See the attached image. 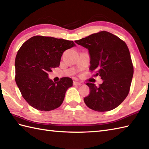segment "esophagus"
<instances>
[{"instance_id": "34e87169", "label": "esophagus", "mask_w": 149, "mask_h": 149, "mask_svg": "<svg viewBox=\"0 0 149 149\" xmlns=\"http://www.w3.org/2000/svg\"><path fill=\"white\" fill-rule=\"evenodd\" d=\"M74 85H81L82 83H79V82H77V81H74Z\"/></svg>"}]
</instances>
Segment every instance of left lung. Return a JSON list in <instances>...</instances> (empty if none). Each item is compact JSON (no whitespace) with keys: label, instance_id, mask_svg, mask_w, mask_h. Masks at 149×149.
Segmentation results:
<instances>
[{"label":"left lung","instance_id":"1","mask_svg":"<svg viewBox=\"0 0 149 149\" xmlns=\"http://www.w3.org/2000/svg\"><path fill=\"white\" fill-rule=\"evenodd\" d=\"M75 43L88 50L90 70L95 72L103 83L99 86L91 83L86 85L90 93L84 99L89 108L97 111H108L118 107L127 96L133 76V66L126 43L118 36L100 31Z\"/></svg>","mask_w":149,"mask_h":149}]
</instances>
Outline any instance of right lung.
Segmentation results:
<instances>
[{"label":"right lung","instance_id":"right-lung-1","mask_svg":"<svg viewBox=\"0 0 149 149\" xmlns=\"http://www.w3.org/2000/svg\"><path fill=\"white\" fill-rule=\"evenodd\" d=\"M75 46L73 41L42 36L31 38L22 45L15 58V81L30 106L49 111L61 105L73 81L63 77L55 83L48 73L59 66L63 52Z\"/></svg>","mask_w":149,"mask_h":149}]
</instances>
